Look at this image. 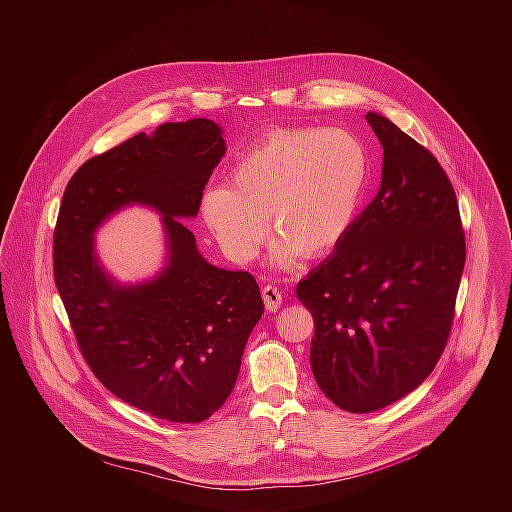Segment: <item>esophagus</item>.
<instances>
[{
  "instance_id": "obj_1",
  "label": "esophagus",
  "mask_w": 512,
  "mask_h": 512,
  "mask_svg": "<svg viewBox=\"0 0 512 512\" xmlns=\"http://www.w3.org/2000/svg\"><path fill=\"white\" fill-rule=\"evenodd\" d=\"M262 299H264V305H266L268 311H278L280 305H282L284 295L276 286H264L262 288Z\"/></svg>"
}]
</instances>
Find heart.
<instances>
[{
	"label": "heart",
	"mask_w": 512,
	"mask_h": 512,
	"mask_svg": "<svg viewBox=\"0 0 512 512\" xmlns=\"http://www.w3.org/2000/svg\"><path fill=\"white\" fill-rule=\"evenodd\" d=\"M368 173L365 146L347 130H274L234 161L228 185L205 191L201 213L240 264L260 254L266 218L278 236L274 262L288 268L297 252L313 258L343 238Z\"/></svg>",
	"instance_id": "b5f03b06"
}]
</instances>
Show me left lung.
<instances>
[{
	"label": "left lung",
	"instance_id": "8db88e82",
	"mask_svg": "<svg viewBox=\"0 0 512 512\" xmlns=\"http://www.w3.org/2000/svg\"><path fill=\"white\" fill-rule=\"evenodd\" d=\"M366 122L384 147L382 185L335 252L297 284L311 311V370L339 408L366 414L418 388L447 345L465 232L434 153L388 118Z\"/></svg>",
	"mask_w": 512,
	"mask_h": 512
}]
</instances>
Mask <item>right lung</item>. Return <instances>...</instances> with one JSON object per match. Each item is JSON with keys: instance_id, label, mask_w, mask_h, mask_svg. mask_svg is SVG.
Here are the masks:
<instances>
[{"instance_id": "obj_1", "label": "right lung", "mask_w": 512, "mask_h": 512, "mask_svg": "<svg viewBox=\"0 0 512 512\" xmlns=\"http://www.w3.org/2000/svg\"><path fill=\"white\" fill-rule=\"evenodd\" d=\"M226 147L207 118L161 124L84 161L67 185L53 236L55 286L92 374L153 418L197 424L230 396L246 341L264 313L252 274L211 266L183 224ZM130 202L164 215L170 258L142 287L99 268L93 230Z\"/></svg>"}]
</instances>
